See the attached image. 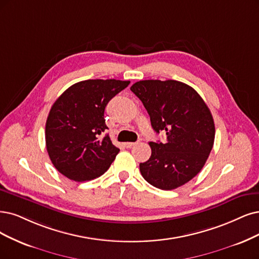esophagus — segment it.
I'll list each match as a JSON object with an SVG mask.
<instances>
[{"mask_svg":"<svg viewBox=\"0 0 259 259\" xmlns=\"http://www.w3.org/2000/svg\"><path fill=\"white\" fill-rule=\"evenodd\" d=\"M135 145H136V143H133V142H128V143H124V147H127V148H130V147L135 146Z\"/></svg>","mask_w":259,"mask_h":259,"instance_id":"obj_1","label":"esophagus"}]
</instances>
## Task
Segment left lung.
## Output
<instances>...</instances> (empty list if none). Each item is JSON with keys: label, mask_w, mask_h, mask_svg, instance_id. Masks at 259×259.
I'll use <instances>...</instances> for the list:
<instances>
[{"label": "left lung", "mask_w": 259, "mask_h": 259, "mask_svg": "<svg viewBox=\"0 0 259 259\" xmlns=\"http://www.w3.org/2000/svg\"><path fill=\"white\" fill-rule=\"evenodd\" d=\"M130 90L144 104L152 129L166 133L165 143H149L151 156L140 163L142 176L161 190L184 186L199 173L212 149L211 112L194 89L179 81L144 80Z\"/></svg>", "instance_id": "8db88e82"}]
</instances>
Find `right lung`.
Instances as JSON below:
<instances>
[{"label": "right lung", "mask_w": 259, "mask_h": 259, "mask_svg": "<svg viewBox=\"0 0 259 259\" xmlns=\"http://www.w3.org/2000/svg\"><path fill=\"white\" fill-rule=\"evenodd\" d=\"M130 81L85 80L71 85L56 101L46 122V146L61 174L74 181L92 180L108 170L119 149L105 124L108 102Z\"/></svg>", "instance_id": "right-lung-1"}]
</instances>
